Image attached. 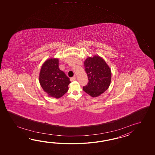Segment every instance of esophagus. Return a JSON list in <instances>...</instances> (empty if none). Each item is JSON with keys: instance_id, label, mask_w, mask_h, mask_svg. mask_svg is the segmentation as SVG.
<instances>
[{"instance_id": "esophagus-1", "label": "esophagus", "mask_w": 155, "mask_h": 155, "mask_svg": "<svg viewBox=\"0 0 155 155\" xmlns=\"http://www.w3.org/2000/svg\"><path fill=\"white\" fill-rule=\"evenodd\" d=\"M76 79V76H74L73 78H70V80H71V81H74V80H75Z\"/></svg>"}]
</instances>
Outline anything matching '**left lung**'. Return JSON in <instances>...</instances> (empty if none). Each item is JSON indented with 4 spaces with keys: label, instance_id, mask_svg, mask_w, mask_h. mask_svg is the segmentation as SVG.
Masks as SVG:
<instances>
[{
    "label": "left lung",
    "instance_id": "8db88e82",
    "mask_svg": "<svg viewBox=\"0 0 155 155\" xmlns=\"http://www.w3.org/2000/svg\"><path fill=\"white\" fill-rule=\"evenodd\" d=\"M89 82L83 90L91 97L105 92L111 81V70L105 61L99 55L88 57L84 61Z\"/></svg>",
    "mask_w": 155,
    "mask_h": 155
}]
</instances>
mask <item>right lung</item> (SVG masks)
<instances>
[{
    "label": "right lung",
    "instance_id": "1",
    "mask_svg": "<svg viewBox=\"0 0 155 155\" xmlns=\"http://www.w3.org/2000/svg\"><path fill=\"white\" fill-rule=\"evenodd\" d=\"M58 58H50L43 63L40 71V85L48 96L59 99L67 92L70 79L59 69Z\"/></svg>",
    "mask_w": 155,
    "mask_h": 155
}]
</instances>
